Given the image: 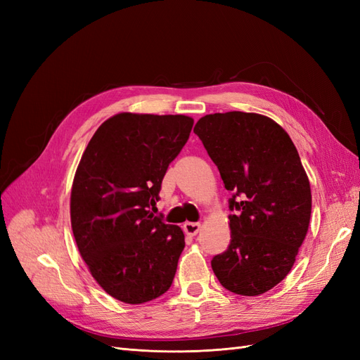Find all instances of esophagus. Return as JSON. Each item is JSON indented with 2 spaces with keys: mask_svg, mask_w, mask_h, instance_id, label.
<instances>
[{
  "mask_svg": "<svg viewBox=\"0 0 360 360\" xmlns=\"http://www.w3.org/2000/svg\"><path fill=\"white\" fill-rule=\"evenodd\" d=\"M200 230H201V225L197 222H186L183 225V231L192 237L197 236L200 233Z\"/></svg>",
  "mask_w": 360,
  "mask_h": 360,
  "instance_id": "34e87169",
  "label": "esophagus"
}]
</instances>
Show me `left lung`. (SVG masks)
Here are the masks:
<instances>
[{"instance_id": "1", "label": "left lung", "mask_w": 360, "mask_h": 360, "mask_svg": "<svg viewBox=\"0 0 360 360\" xmlns=\"http://www.w3.org/2000/svg\"><path fill=\"white\" fill-rule=\"evenodd\" d=\"M219 169L230 198L231 240L212 259L222 287L259 296L294 266L311 219V186L290 135L275 120L231 111L193 127Z\"/></svg>"}]
</instances>
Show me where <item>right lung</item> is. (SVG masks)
I'll list each match as a JSON object with an SVG mask.
<instances>
[{"label":"right lung","instance_id":"right-lung-1","mask_svg":"<svg viewBox=\"0 0 360 360\" xmlns=\"http://www.w3.org/2000/svg\"><path fill=\"white\" fill-rule=\"evenodd\" d=\"M193 126L188 115L120 112L96 130L76 168L70 222L91 276L129 304L167 292L184 249L177 225L148 210Z\"/></svg>","mask_w":360,"mask_h":360}]
</instances>
